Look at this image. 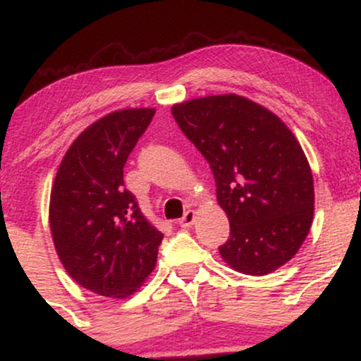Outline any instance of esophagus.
Wrapping results in <instances>:
<instances>
[{
	"instance_id": "1",
	"label": "esophagus",
	"mask_w": 361,
	"mask_h": 361,
	"mask_svg": "<svg viewBox=\"0 0 361 361\" xmlns=\"http://www.w3.org/2000/svg\"><path fill=\"white\" fill-rule=\"evenodd\" d=\"M193 222H195V210H188V212H185L183 217L180 219L181 227H192Z\"/></svg>"
}]
</instances>
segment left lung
Masks as SVG:
<instances>
[{
  "mask_svg": "<svg viewBox=\"0 0 361 361\" xmlns=\"http://www.w3.org/2000/svg\"><path fill=\"white\" fill-rule=\"evenodd\" d=\"M171 114L214 173L231 224L224 261L259 276L292 259L312 224L314 180L290 128L238 94L178 103Z\"/></svg>",
  "mask_w": 361,
  "mask_h": 361,
  "instance_id": "8db88e82",
  "label": "left lung"
}]
</instances>
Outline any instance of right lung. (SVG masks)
<instances>
[{
    "label": "right lung",
    "mask_w": 361,
    "mask_h": 361,
    "mask_svg": "<svg viewBox=\"0 0 361 361\" xmlns=\"http://www.w3.org/2000/svg\"><path fill=\"white\" fill-rule=\"evenodd\" d=\"M154 109L105 115L82 130L57 169L49 221L57 256L81 287L126 299L154 270L163 234L123 185V166Z\"/></svg>",
    "instance_id": "obj_1"
}]
</instances>
